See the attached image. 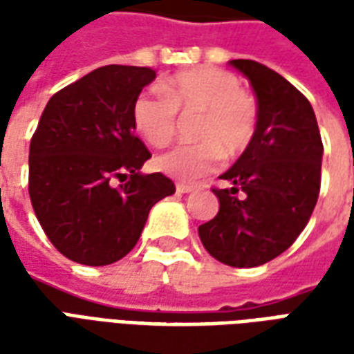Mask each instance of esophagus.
<instances>
[{"label":"esophagus","mask_w":354,"mask_h":354,"mask_svg":"<svg viewBox=\"0 0 354 354\" xmlns=\"http://www.w3.org/2000/svg\"><path fill=\"white\" fill-rule=\"evenodd\" d=\"M195 189V185L193 184H184V182H178L176 184V192L178 193H189Z\"/></svg>","instance_id":"34e87169"}]
</instances>
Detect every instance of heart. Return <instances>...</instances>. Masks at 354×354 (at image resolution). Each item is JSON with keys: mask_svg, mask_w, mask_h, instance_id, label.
<instances>
[{"mask_svg": "<svg viewBox=\"0 0 354 354\" xmlns=\"http://www.w3.org/2000/svg\"><path fill=\"white\" fill-rule=\"evenodd\" d=\"M195 117L193 138L155 159L162 174L192 182L237 157L252 144L258 129V104L243 91L237 75L220 68L178 73L162 85V94L140 93L132 102V123L151 147H165L176 136L180 118Z\"/></svg>", "mask_w": 354, "mask_h": 354, "instance_id": "heart-1", "label": "heart"}]
</instances>
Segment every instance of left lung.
<instances>
[{"instance_id": "8db88e82", "label": "left lung", "mask_w": 354, "mask_h": 354, "mask_svg": "<svg viewBox=\"0 0 354 354\" xmlns=\"http://www.w3.org/2000/svg\"><path fill=\"white\" fill-rule=\"evenodd\" d=\"M258 98L252 144L212 187L220 210L199 225L210 256L231 267H258L294 245L320 192L322 140L311 104L281 73L256 60H231Z\"/></svg>"}]
</instances>
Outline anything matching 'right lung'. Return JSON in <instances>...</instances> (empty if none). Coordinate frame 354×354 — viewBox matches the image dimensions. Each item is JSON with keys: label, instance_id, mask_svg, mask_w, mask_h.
<instances>
[{"label": "right lung", "instance_id": "obj_1", "mask_svg": "<svg viewBox=\"0 0 354 354\" xmlns=\"http://www.w3.org/2000/svg\"><path fill=\"white\" fill-rule=\"evenodd\" d=\"M155 70L102 66L47 102L30 140V201L58 252L109 266L131 252L157 201L176 192L134 134L132 102Z\"/></svg>", "mask_w": 354, "mask_h": 354}]
</instances>
